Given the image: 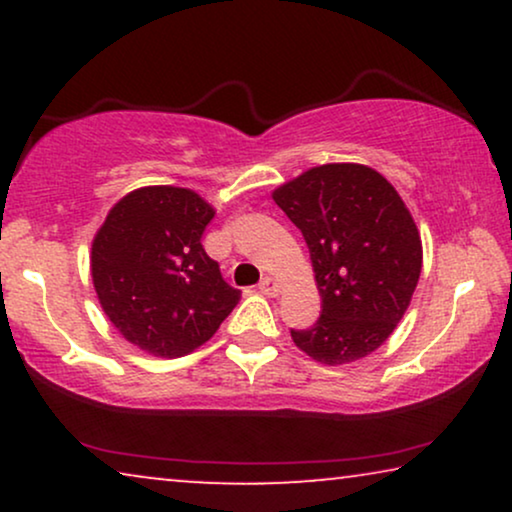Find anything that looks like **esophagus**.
Segmentation results:
<instances>
[{"label": "esophagus", "instance_id": "34e87169", "mask_svg": "<svg viewBox=\"0 0 512 512\" xmlns=\"http://www.w3.org/2000/svg\"><path fill=\"white\" fill-rule=\"evenodd\" d=\"M258 289H261V293L263 296H277L279 293V282L275 277H263L261 279V284H258Z\"/></svg>", "mask_w": 512, "mask_h": 512}]
</instances>
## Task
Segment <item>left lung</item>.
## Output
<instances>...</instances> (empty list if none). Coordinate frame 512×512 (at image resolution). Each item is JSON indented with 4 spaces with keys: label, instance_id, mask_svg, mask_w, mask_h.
Here are the masks:
<instances>
[{
    "label": "left lung",
    "instance_id": "obj_1",
    "mask_svg": "<svg viewBox=\"0 0 512 512\" xmlns=\"http://www.w3.org/2000/svg\"><path fill=\"white\" fill-rule=\"evenodd\" d=\"M310 249L321 317L291 331L324 366L373 354L408 310L422 272V237L380 172L359 163L310 167L272 191Z\"/></svg>",
    "mask_w": 512,
    "mask_h": 512
}]
</instances>
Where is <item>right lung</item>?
Returning <instances> with one entry per match:
<instances>
[{
    "label": "right lung",
    "instance_id": "obj_1",
    "mask_svg": "<svg viewBox=\"0 0 512 512\" xmlns=\"http://www.w3.org/2000/svg\"><path fill=\"white\" fill-rule=\"evenodd\" d=\"M216 209L191 188L144 186L109 209L90 275L104 314L130 345L177 359L219 331L242 293L202 249Z\"/></svg>",
    "mask_w": 512,
    "mask_h": 512
}]
</instances>
